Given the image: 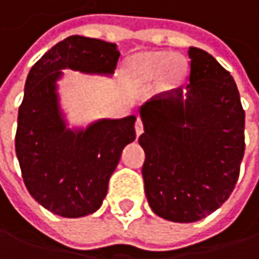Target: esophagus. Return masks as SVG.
I'll use <instances>...</instances> for the list:
<instances>
[{"label": "esophagus", "instance_id": "esophagus-1", "mask_svg": "<svg viewBox=\"0 0 259 259\" xmlns=\"http://www.w3.org/2000/svg\"><path fill=\"white\" fill-rule=\"evenodd\" d=\"M135 129H136V135L139 136V135H142V132H144V123H142V120L141 118H138L136 120V123H135Z\"/></svg>", "mask_w": 259, "mask_h": 259}]
</instances>
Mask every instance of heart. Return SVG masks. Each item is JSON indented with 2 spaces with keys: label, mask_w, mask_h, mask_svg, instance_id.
<instances>
[{
  "label": "heart",
  "mask_w": 259,
  "mask_h": 259,
  "mask_svg": "<svg viewBox=\"0 0 259 259\" xmlns=\"http://www.w3.org/2000/svg\"><path fill=\"white\" fill-rule=\"evenodd\" d=\"M185 69L182 58L165 51L141 53L127 64L129 76L139 83H149L158 77L165 84L176 83Z\"/></svg>",
  "instance_id": "heart-1"
}]
</instances>
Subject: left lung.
Wrapping results in <instances>:
<instances>
[{
	"label": "left lung",
	"instance_id": "obj_1",
	"mask_svg": "<svg viewBox=\"0 0 259 259\" xmlns=\"http://www.w3.org/2000/svg\"><path fill=\"white\" fill-rule=\"evenodd\" d=\"M188 98L182 88L141 108L145 132L142 177L151 209L192 223L223 205L233 192L245 154V111L230 73L190 47Z\"/></svg>",
	"mask_w": 259,
	"mask_h": 259
}]
</instances>
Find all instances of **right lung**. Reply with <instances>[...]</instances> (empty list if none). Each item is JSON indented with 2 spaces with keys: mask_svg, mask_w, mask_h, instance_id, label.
<instances>
[{
  "mask_svg": "<svg viewBox=\"0 0 259 259\" xmlns=\"http://www.w3.org/2000/svg\"><path fill=\"white\" fill-rule=\"evenodd\" d=\"M115 44L69 36L44 54L29 71L17 117L16 154L29 193L61 217H83L98 209L123 148L135 141L136 117L101 120L84 132L66 130L55 82L61 69L113 73Z\"/></svg>",
  "mask_w": 259,
  "mask_h": 259,
  "instance_id": "add662e5",
  "label": "right lung"
}]
</instances>
